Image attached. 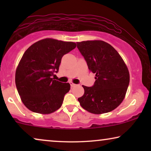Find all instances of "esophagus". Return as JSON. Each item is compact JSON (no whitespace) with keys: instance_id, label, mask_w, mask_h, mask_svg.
<instances>
[{"instance_id":"1","label":"esophagus","mask_w":151,"mask_h":151,"mask_svg":"<svg viewBox=\"0 0 151 151\" xmlns=\"http://www.w3.org/2000/svg\"><path fill=\"white\" fill-rule=\"evenodd\" d=\"M70 84H71V87H73V86H76V84L73 83V82H70Z\"/></svg>"}]
</instances>
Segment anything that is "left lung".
<instances>
[{
  "label": "left lung",
  "mask_w": 151,
  "mask_h": 151,
  "mask_svg": "<svg viewBox=\"0 0 151 151\" xmlns=\"http://www.w3.org/2000/svg\"><path fill=\"white\" fill-rule=\"evenodd\" d=\"M77 47L90 71L96 74L92 86L82 85L84 93L78 99L84 109L94 114L109 113L124 98L130 76L118 52L102 40L77 42Z\"/></svg>",
  "instance_id": "1"
}]
</instances>
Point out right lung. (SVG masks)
Returning a JSON list of instances; mask_svg holds the SVG:
<instances>
[{
  "label": "right lung",
  "mask_w": 151,
  "mask_h": 151,
  "mask_svg": "<svg viewBox=\"0 0 151 151\" xmlns=\"http://www.w3.org/2000/svg\"><path fill=\"white\" fill-rule=\"evenodd\" d=\"M76 47V43L46 38L30 46L16 71L15 82L23 104L34 113L49 114L60 108L69 83L54 80L62 58Z\"/></svg>",
  "instance_id": "right-lung-1"
}]
</instances>
